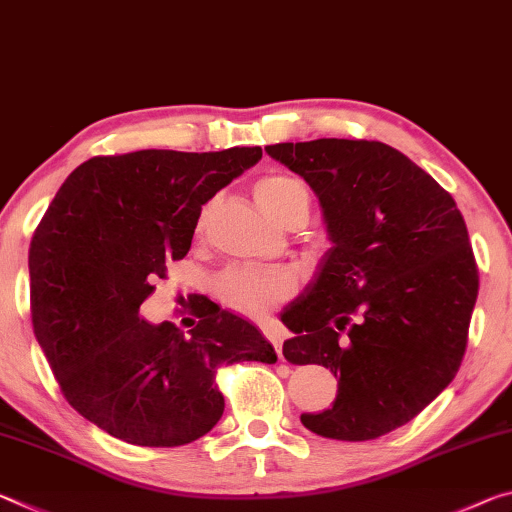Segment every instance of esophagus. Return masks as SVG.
Here are the masks:
<instances>
[{
    "label": "esophagus",
    "mask_w": 512,
    "mask_h": 512,
    "mask_svg": "<svg viewBox=\"0 0 512 512\" xmlns=\"http://www.w3.org/2000/svg\"><path fill=\"white\" fill-rule=\"evenodd\" d=\"M263 333H265V338L270 340L272 345H274V349H276V356L283 358V335H281V331L276 329V326H265Z\"/></svg>",
    "instance_id": "1"
}]
</instances>
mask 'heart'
I'll list each match as a JSON object with an SVG mask.
<instances>
[{
  "label": "heart",
  "instance_id": "heart-1",
  "mask_svg": "<svg viewBox=\"0 0 512 512\" xmlns=\"http://www.w3.org/2000/svg\"><path fill=\"white\" fill-rule=\"evenodd\" d=\"M254 195L258 204L281 224H286L295 213L308 215V204H311L304 183L295 177H288V174H267V177H261L254 186ZM217 290H220L224 304L236 313L247 317H263L290 297L292 283L281 272H263L254 270V267H231V270H226L220 276Z\"/></svg>",
  "mask_w": 512,
  "mask_h": 512
}]
</instances>
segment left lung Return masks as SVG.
I'll return each instance as SVG.
<instances>
[{"label": "left lung", "instance_id": "1", "mask_svg": "<svg viewBox=\"0 0 512 512\" xmlns=\"http://www.w3.org/2000/svg\"><path fill=\"white\" fill-rule=\"evenodd\" d=\"M320 199L331 249L281 313L283 356L324 365L338 395L301 424L374 440L420 415L454 379L479 295L467 226L449 192L395 147L320 138L265 147Z\"/></svg>", "mask_w": 512, "mask_h": 512}]
</instances>
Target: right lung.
Returning a JSON list of instances; mask_svg holds the SVG:
<instances>
[{
    "mask_svg": "<svg viewBox=\"0 0 512 512\" xmlns=\"http://www.w3.org/2000/svg\"><path fill=\"white\" fill-rule=\"evenodd\" d=\"M261 147L95 156L58 188L29 247L31 322L77 413L138 447H181L220 422V365L276 363L254 324L190 299L188 335L140 306L188 254L201 206L261 161Z\"/></svg>",
    "mask_w": 512,
    "mask_h": 512,
    "instance_id": "add662e5",
    "label": "right lung"
}]
</instances>
